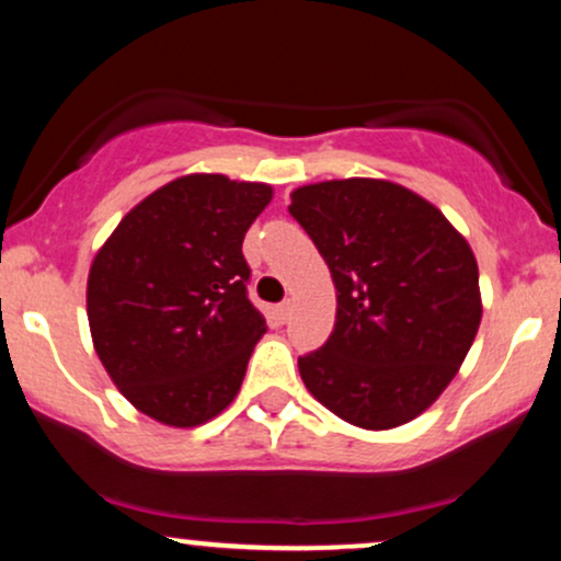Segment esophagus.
Listing matches in <instances>:
<instances>
[{"mask_svg": "<svg viewBox=\"0 0 561 561\" xmlns=\"http://www.w3.org/2000/svg\"><path fill=\"white\" fill-rule=\"evenodd\" d=\"M289 317H293V302H289V300L279 302V306H276V319H279L282 324H285Z\"/></svg>", "mask_w": 561, "mask_h": 561, "instance_id": "1", "label": "esophagus"}]
</instances>
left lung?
<instances>
[{"label": "left lung", "instance_id": "obj_1", "mask_svg": "<svg viewBox=\"0 0 561 561\" xmlns=\"http://www.w3.org/2000/svg\"><path fill=\"white\" fill-rule=\"evenodd\" d=\"M337 289L334 330L298 358L313 398L340 420L390 430L448 388L478 334V261L448 218L401 184L343 179L293 192Z\"/></svg>", "mask_w": 561, "mask_h": 561}]
</instances>
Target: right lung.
<instances>
[{
  "label": "right lung",
  "mask_w": 561,
  "mask_h": 561,
  "mask_svg": "<svg viewBox=\"0 0 561 561\" xmlns=\"http://www.w3.org/2000/svg\"><path fill=\"white\" fill-rule=\"evenodd\" d=\"M272 186L192 173L124 216L89 272L94 351L141 414L195 427L234 401L266 319L242 240Z\"/></svg>",
  "instance_id": "obj_1"
}]
</instances>
